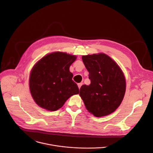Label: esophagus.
<instances>
[{
	"instance_id": "esophagus-1",
	"label": "esophagus",
	"mask_w": 153,
	"mask_h": 153,
	"mask_svg": "<svg viewBox=\"0 0 153 153\" xmlns=\"http://www.w3.org/2000/svg\"><path fill=\"white\" fill-rule=\"evenodd\" d=\"M83 85V83H78L77 84V85H78V87H79V88L80 89V87H81V86Z\"/></svg>"
}]
</instances>
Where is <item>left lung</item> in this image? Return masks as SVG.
Instances as JSON below:
<instances>
[{"label":"left lung","instance_id":"left-lung-1","mask_svg":"<svg viewBox=\"0 0 153 153\" xmlns=\"http://www.w3.org/2000/svg\"><path fill=\"white\" fill-rule=\"evenodd\" d=\"M89 72L90 85H83L79 95L86 108L100 117L113 113L122 103L126 90L124 74L110 57L103 53L82 56Z\"/></svg>","mask_w":153,"mask_h":153}]
</instances>
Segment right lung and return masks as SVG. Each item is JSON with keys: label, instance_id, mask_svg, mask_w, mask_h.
I'll return each mask as SVG.
<instances>
[{"label": "right lung", "instance_id": "right-lung-1", "mask_svg": "<svg viewBox=\"0 0 153 153\" xmlns=\"http://www.w3.org/2000/svg\"><path fill=\"white\" fill-rule=\"evenodd\" d=\"M76 59V56L58 51L46 55L34 65L30 76V90L39 106L56 111L71 96L79 94L70 71Z\"/></svg>", "mask_w": 153, "mask_h": 153}]
</instances>
